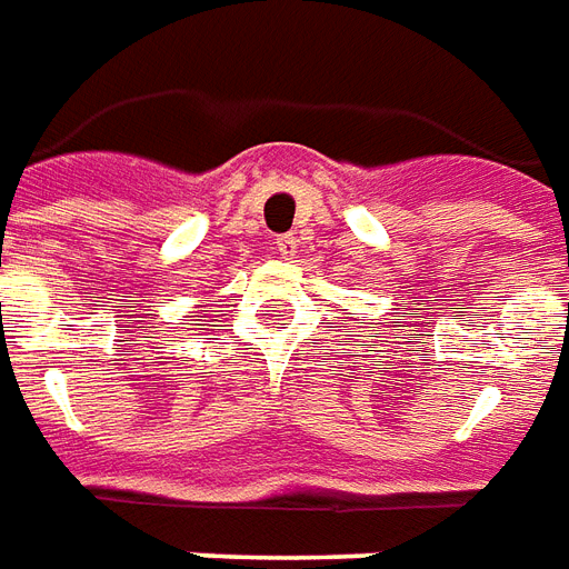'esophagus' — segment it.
Masks as SVG:
<instances>
[{"mask_svg": "<svg viewBox=\"0 0 569 569\" xmlns=\"http://www.w3.org/2000/svg\"><path fill=\"white\" fill-rule=\"evenodd\" d=\"M273 243H277V252H280L283 259H289V256H296V250H298V238H296V234H277V238H273Z\"/></svg>", "mask_w": 569, "mask_h": 569, "instance_id": "obj_1", "label": "esophagus"}]
</instances>
